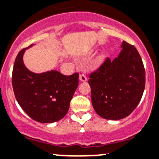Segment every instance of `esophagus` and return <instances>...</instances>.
<instances>
[{
  "label": "esophagus",
  "mask_w": 159,
  "mask_h": 159,
  "mask_svg": "<svg viewBox=\"0 0 159 159\" xmlns=\"http://www.w3.org/2000/svg\"><path fill=\"white\" fill-rule=\"evenodd\" d=\"M79 79H80V81H87V76L85 75V74L81 73V75H79Z\"/></svg>",
  "instance_id": "obj_1"
}]
</instances>
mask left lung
I'll return each mask as SVG.
<instances>
[{
	"instance_id": "8db88e82",
	"label": "left lung",
	"mask_w": 159,
	"mask_h": 159,
	"mask_svg": "<svg viewBox=\"0 0 159 159\" xmlns=\"http://www.w3.org/2000/svg\"><path fill=\"white\" fill-rule=\"evenodd\" d=\"M121 53L113 61L105 60L90 73L89 83L95 112L107 120H120L130 115L142 98L145 69L138 50L124 41Z\"/></svg>"
}]
</instances>
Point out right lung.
I'll list each match as a JSON object with an SVG mask.
<instances>
[{
    "instance_id": "1",
    "label": "right lung",
    "mask_w": 159,
    "mask_h": 159,
    "mask_svg": "<svg viewBox=\"0 0 159 159\" xmlns=\"http://www.w3.org/2000/svg\"><path fill=\"white\" fill-rule=\"evenodd\" d=\"M27 48L17 55L12 70V87L16 100L26 114L37 122L60 120L68 111L78 88L79 74L67 76L57 70L39 75L32 73L22 61Z\"/></svg>"
}]
</instances>
